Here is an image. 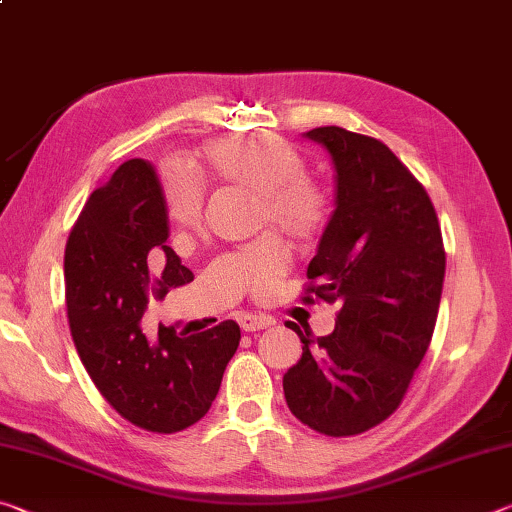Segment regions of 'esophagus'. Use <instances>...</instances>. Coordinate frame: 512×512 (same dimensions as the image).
Masks as SVG:
<instances>
[{"label":"esophagus","mask_w":512,"mask_h":512,"mask_svg":"<svg viewBox=\"0 0 512 512\" xmlns=\"http://www.w3.org/2000/svg\"><path fill=\"white\" fill-rule=\"evenodd\" d=\"M239 325L246 332H259V329H266L275 325V320L271 316H257V314H241L239 316Z\"/></svg>","instance_id":"obj_1"}]
</instances>
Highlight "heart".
<instances>
[{
	"label": "heart",
	"mask_w": 512,
	"mask_h": 512,
	"mask_svg": "<svg viewBox=\"0 0 512 512\" xmlns=\"http://www.w3.org/2000/svg\"><path fill=\"white\" fill-rule=\"evenodd\" d=\"M198 167L219 185L257 194V221L284 232L289 239L311 241L329 221V198L314 180L302 176L300 153L275 135H232L205 144ZM169 219L185 235L201 228L203 194L194 180L180 173L164 178ZM241 287L255 293L271 291L289 268V250L275 235H262L246 248L223 259Z\"/></svg>",
	"instance_id": "b5f03b06"
}]
</instances>
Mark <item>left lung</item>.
Instances as JSON below:
<instances>
[{
	"instance_id": "obj_1",
	"label": "left lung",
	"mask_w": 512,
	"mask_h": 512,
	"mask_svg": "<svg viewBox=\"0 0 512 512\" xmlns=\"http://www.w3.org/2000/svg\"><path fill=\"white\" fill-rule=\"evenodd\" d=\"M334 164V212L309 262L302 302L339 305L332 334L300 336L282 379L291 413L318 433L357 436L402 404L427 354L445 280L436 210L418 178L375 137L305 133Z\"/></svg>"
}]
</instances>
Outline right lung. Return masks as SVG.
<instances>
[{
	"instance_id": "1",
	"label": "right lung",
	"mask_w": 512,
	"mask_h": 512,
	"mask_svg": "<svg viewBox=\"0 0 512 512\" xmlns=\"http://www.w3.org/2000/svg\"><path fill=\"white\" fill-rule=\"evenodd\" d=\"M169 216L153 164L128 160L94 189L65 248L72 339L94 386L121 418L153 433L192 427L210 411L239 325L223 320L192 336L142 329L149 296L192 282L167 246Z\"/></svg>"
}]
</instances>
